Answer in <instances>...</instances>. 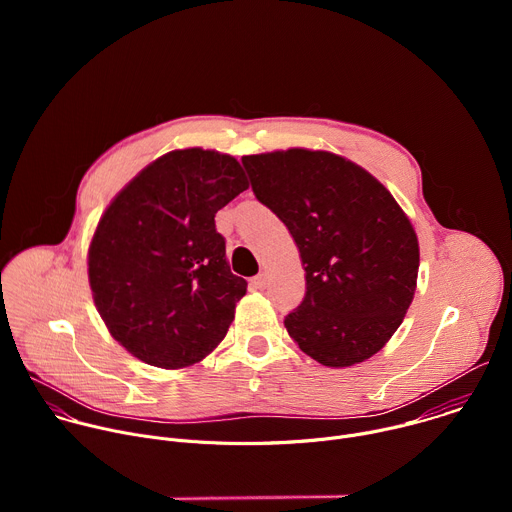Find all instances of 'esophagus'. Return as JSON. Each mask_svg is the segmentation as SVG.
Listing matches in <instances>:
<instances>
[{"mask_svg": "<svg viewBox=\"0 0 512 512\" xmlns=\"http://www.w3.org/2000/svg\"><path fill=\"white\" fill-rule=\"evenodd\" d=\"M267 281H269L267 273H259V275H255V277L251 279V285H253L255 289H265V287H267Z\"/></svg>", "mask_w": 512, "mask_h": 512, "instance_id": "esophagus-1", "label": "esophagus"}]
</instances>
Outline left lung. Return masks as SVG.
Here are the masks:
<instances>
[{
    "label": "left lung",
    "instance_id": "1",
    "mask_svg": "<svg viewBox=\"0 0 512 512\" xmlns=\"http://www.w3.org/2000/svg\"><path fill=\"white\" fill-rule=\"evenodd\" d=\"M241 162L306 269V296L283 320L289 336L324 367L377 354L417 285L419 245L407 214L377 178L330 152L294 148Z\"/></svg>",
    "mask_w": 512,
    "mask_h": 512
}]
</instances>
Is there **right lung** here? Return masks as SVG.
<instances>
[{"instance_id":"obj_1","label":"right lung","mask_w":512,"mask_h":512,"mask_svg":"<svg viewBox=\"0 0 512 512\" xmlns=\"http://www.w3.org/2000/svg\"><path fill=\"white\" fill-rule=\"evenodd\" d=\"M247 188L233 156L190 148L143 168L107 206L89 283L111 336L135 358L184 369L225 338L247 281L231 273L214 214Z\"/></svg>"}]
</instances>
